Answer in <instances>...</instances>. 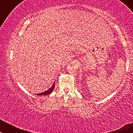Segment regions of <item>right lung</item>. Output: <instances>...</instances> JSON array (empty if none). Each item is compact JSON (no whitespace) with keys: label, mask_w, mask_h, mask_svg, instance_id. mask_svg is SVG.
I'll return each instance as SVG.
<instances>
[{"label":"right lung","mask_w":133,"mask_h":133,"mask_svg":"<svg viewBox=\"0 0 133 133\" xmlns=\"http://www.w3.org/2000/svg\"><path fill=\"white\" fill-rule=\"evenodd\" d=\"M54 87H55V85H54V83H53V85H52V87L51 88L48 90L47 91H45L41 92V93H39V94H36L38 96H46V95H49V94H51L52 92V91H53Z\"/></svg>","instance_id":"add662e5"}]
</instances>
